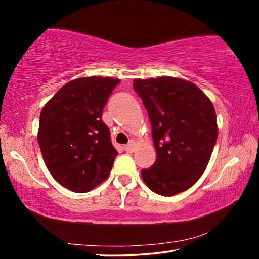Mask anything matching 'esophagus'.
Returning a JSON list of instances; mask_svg holds the SVG:
<instances>
[{
	"mask_svg": "<svg viewBox=\"0 0 259 259\" xmlns=\"http://www.w3.org/2000/svg\"><path fill=\"white\" fill-rule=\"evenodd\" d=\"M123 148H125V151L127 153H133L134 149H136V142H134L133 140H131Z\"/></svg>",
	"mask_w": 259,
	"mask_h": 259,
	"instance_id": "34e87169",
	"label": "esophagus"
}]
</instances>
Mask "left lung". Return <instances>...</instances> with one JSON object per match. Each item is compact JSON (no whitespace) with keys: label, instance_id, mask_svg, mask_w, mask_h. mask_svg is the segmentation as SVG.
Instances as JSON below:
<instances>
[{"label":"left lung","instance_id":"left-lung-1","mask_svg":"<svg viewBox=\"0 0 259 259\" xmlns=\"http://www.w3.org/2000/svg\"><path fill=\"white\" fill-rule=\"evenodd\" d=\"M148 112L156 160L141 170L147 187L174 196L200 179L217 140L216 113L207 96L190 81L173 77L134 79Z\"/></svg>","mask_w":259,"mask_h":259}]
</instances>
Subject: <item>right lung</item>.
I'll use <instances>...</instances> for the list:
<instances>
[{
	"label": "right lung",
	"mask_w": 259,
	"mask_h": 259,
	"mask_svg": "<svg viewBox=\"0 0 259 259\" xmlns=\"http://www.w3.org/2000/svg\"><path fill=\"white\" fill-rule=\"evenodd\" d=\"M120 80L78 78L65 84L43 107L38 144L49 171L63 187L86 193L110 174L117 149L103 110Z\"/></svg>",
	"instance_id": "obj_1"
}]
</instances>
